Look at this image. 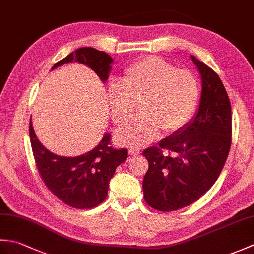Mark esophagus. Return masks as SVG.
Here are the masks:
<instances>
[{
    "mask_svg": "<svg viewBox=\"0 0 254 254\" xmlns=\"http://www.w3.org/2000/svg\"><path fill=\"white\" fill-rule=\"evenodd\" d=\"M128 154H130L131 156H137V155L141 154V150L135 149V148H132V149L128 150Z\"/></svg>",
    "mask_w": 254,
    "mask_h": 254,
    "instance_id": "obj_1",
    "label": "esophagus"
}]
</instances>
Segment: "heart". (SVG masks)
I'll list each match as a JSON object with an SVG mask.
<instances>
[{"mask_svg":"<svg viewBox=\"0 0 254 254\" xmlns=\"http://www.w3.org/2000/svg\"><path fill=\"white\" fill-rule=\"evenodd\" d=\"M199 85L188 69H177L159 57H147L127 66L121 82L108 88L112 120L122 127L137 111L142 115L117 134L123 146L142 147L159 135L181 131L195 113Z\"/></svg>","mask_w":254,"mask_h":254,"instance_id":"b5f03b06","label":"heart"}]
</instances>
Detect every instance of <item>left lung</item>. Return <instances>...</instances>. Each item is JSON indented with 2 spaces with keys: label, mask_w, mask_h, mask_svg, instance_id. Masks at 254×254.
Returning <instances> with one entry per match:
<instances>
[{
  "label": "left lung",
  "mask_w": 254,
  "mask_h": 254,
  "mask_svg": "<svg viewBox=\"0 0 254 254\" xmlns=\"http://www.w3.org/2000/svg\"><path fill=\"white\" fill-rule=\"evenodd\" d=\"M202 76L195 118L181 131L143 152L148 170L143 180L150 207L172 212L196 202L217 180L228 157L233 119L230 100L218 75L191 56ZM164 150L168 154H163Z\"/></svg>",
  "instance_id": "8db88e82"
}]
</instances>
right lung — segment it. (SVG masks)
Masks as SVG:
<instances>
[{"instance_id": "1", "label": "right lung", "mask_w": 254, "mask_h": 254, "mask_svg": "<svg viewBox=\"0 0 254 254\" xmlns=\"http://www.w3.org/2000/svg\"><path fill=\"white\" fill-rule=\"evenodd\" d=\"M72 61L89 66L102 82L109 77L112 59L104 51L90 47L79 48L57 62L52 69ZM29 136L42 181L53 195L74 208H93L104 202L116 168L127 157V149L111 146L110 134H105L98 146L77 157H63L49 152L37 138L31 119Z\"/></svg>"}]
</instances>
